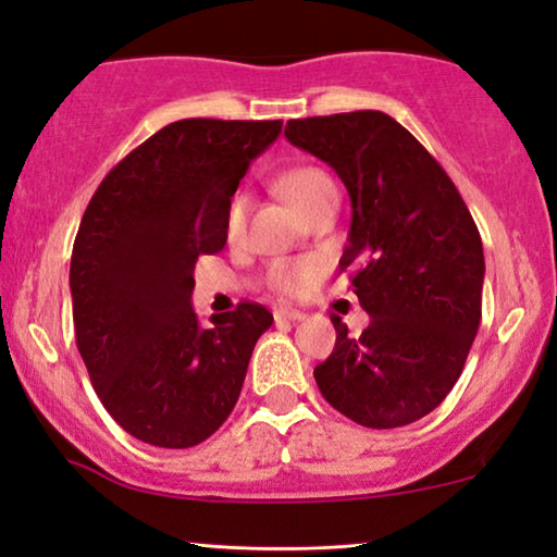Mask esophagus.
Listing matches in <instances>:
<instances>
[{
  "mask_svg": "<svg viewBox=\"0 0 557 557\" xmlns=\"http://www.w3.org/2000/svg\"><path fill=\"white\" fill-rule=\"evenodd\" d=\"M273 317H276V322H301L304 319V311H299V309H276L273 311Z\"/></svg>",
  "mask_w": 557,
  "mask_h": 557,
  "instance_id": "34e87169",
  "label": "esophagus"
}]
</instances>
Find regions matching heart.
I'll return each instance as SVG.
<instances>
[{
    "mask_svg": "<svg viewBox=\"0 0 557 557\" xmlns=\"http://www.w3.org/2000/svg\"><path fill=\"white\" fill-rule=\"evenodd\" d=\"M281 193L294 202V208H299L301 215L314 208L324 195L334 193V182L330 174L319 166H296V170L286 172L278 180ZM246 212H248V197L235 195L231 205L225 210V235L227 240H238L246 227ZM322 261L314 256L304 258H286V261H273L265 271V284L281 296H294L314 284L319 273H322Z\"/></svg>",
    "mask_w": 557,
    "mask_h": 557,
    "instance_id": "heart-1",
    "label": "heart"
}]
</instances>
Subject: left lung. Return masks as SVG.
I'll use <instances>...</instances> for the list:
<instances>
[{"instance_id": "obj_1", "label": "left lung", "mask_w": 557, "mask_h": 557, "mask_svg": "<svg viewBox=\"0 0 557 557\" xmlns=\"http://www.w3.org/2000/svg\"><path fill=\"white\" fill-rule=\"evenodd\" d=\"M286 139L332 166L352 200L339 269L370 314L360 337L337 314L322 395L368 429L429 416L451 393L482 319L484 250L459 189L383 111L292 119Z\"/></svg>"}]
</instances>
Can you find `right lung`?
I'll return each instance as SVG.
<instances>
[{
    "instance_id": "obj_1",
    "label": "right lung",
    "mask_w": 557,
    "mask_h": 557,
    "mask_svg": "<svg viewBox=\"0 0 557 557\" xmlns=\"http://www.w3.org/2000/svg\"><path fill=\"white\" fill-rule=\"evenodd\" d=\"M284 121L182 119L106 174L71 258L75 345L103 408L144 444L189 448L238 403L271 311L240 301L200 326L195 263L225 248V210Z\"/></svg>"
}]
</instances>
